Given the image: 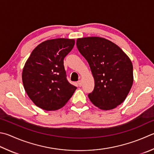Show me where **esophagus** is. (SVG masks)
Instances as JSON below:
<instances>
[{
    "label": "esophagus",
    "mask_w": 154,
    "mask_h": 154,
    "mask_svg": "<svg viewBox=\"0 0 154 154\" xmlns=\"http://www.w3.org/2000/svg\"><path fill=\"white\" fill-rule=\"evenodd\" d=\"M77 84H78V86H82V81H81V80H79V81H78V82H77Z\"/></svg>",
    "instance_id": "34e87169"
}]
</instances>
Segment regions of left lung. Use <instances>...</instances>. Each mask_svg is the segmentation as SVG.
<instances>
[{"mask_svg": "<svg viewBox=\"0 0 154 154\" xmlns=\"http://www.w3.org/2000/svg\"><path fill=\"white\" fill-rule=\"evenodd\" d=\"M76 45L94 79L89 99L100 109L116 108L125 100L133 85L131 60L118 45L103 37L78 38Z\"/></svg>", "mask_w": 154, "mask_h": 154, "instance_id": "1", "label": "left lung"}]
</instances>
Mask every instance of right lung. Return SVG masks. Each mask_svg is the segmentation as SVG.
Returning <instances> with one entry per match:
<instances>
[{
    "label": "right lung",
    "instance_id": "add662e5",
    "mask_svg": "<svg viewBox=\"0 0 154 154\" xmlns=\"http://www.w3.org/2000/svg\"><path fill=\"white\" fill-rule=\"evenodd\" d=\"M74 39L57 38L40 43L31 52L22 72L24 88L30 99L45 111H56L67 103L76 90L69 83L63 59Z\"/></svg>",
    "mask_w": 154,
    "mask_h": 154
}]
</instances>
